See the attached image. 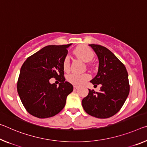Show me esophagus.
Returning a JSON list of instances; mask_svg holds the SVG:
<instances>
[{
    "label": "esophagus",
    "instance_id": "esophagus-1",
    "mask_svg": "<svg viewBox=\"0 0 147 147\" xmlns=\"http://www.w3.org/2000/svg\"><path fill=\"white\" fill-rule=\"evenodd\" d=\"M73 88H74V90H77L78 88V86H74Z\"/></svg>",
    "mask_w": 147,
    "mask_h": 147
}]
</instances>
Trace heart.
I'll return each mask as SVG.
<instances>
[{
    "label": "heart",
    "mask_w": 147,
    "mask_h": 147,
    "mask_svg": "<svg viewBox=\"0 0 147 147\" xmlns=\"http://www.w3.org/2000/svg\"><path fill=\"white\" fill-rule=\"evenodd\" d=\"M74 53L78 57H80L85 61H90L94 57V53L92 49L86 46H78L75 50ZM63 67L65 71H68L70 69V57L69 55L65 57L63 61ZM90 78V75L88 73L78 74V73H71L67 76V80L75 86H80L85 83Z\"/></svg>",
    "instance_id": "1"
}]
</instances>
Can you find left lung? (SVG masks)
<instances>
[{"label":"left lung","mask_w":147,"mask_h":147,"mask_svg":"<svg viewBox=\"0 0 147 147\" xmlns=\"http://www.w3.org/2000/svg\"><path fill=\"white\" fill-rule=\"evenodd\" d=\"M99 59L97 74L90 81L101 84L99 92L89 90L82 104L88 115L98 118H107L116 115L129 95L128 74L124 65L109 49L98 44H89Z\"/></svg>","instance_id":"1"}]
</instances>
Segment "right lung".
<instances>
[{
	"label": "right lung",
	"instance_id": "1",
	"mask_svg": "<svg viewBox=\"0 0 147 147\" xmlns=\"http://www.w3.org/2000/svg\"><path fill=\"white\" fill-rule=\"evenodd\" d=\"M66 45H50L27 58L20 70L17 82L18 94L30 115L39 118L56 115L64 108L67 95L73 86L65 82L63 61L68 53ZM60 81L59 86L49 79Z\"/></svg>",
	"mask_w": 147,
	"mask_h": 147
}]
</instances>
